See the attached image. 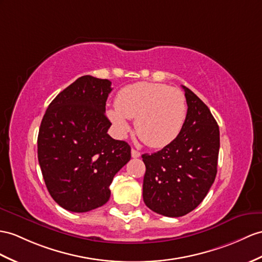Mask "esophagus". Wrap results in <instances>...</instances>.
Here are the masks:
<instances>
[{
    "label": "esophagus",
    "instance_id": "obj_1",
    "mask_svg": "<svg viewBox=\"0 0 262 262\" xmlns=\"http://www.w3.org/2000/svg\"><path fill=\"white\" fill-rule=\"evenodd\" d=\"M131 156H132V158H139L140 156H141V153H140L138 150H136V149H132L131 150Z\"/></svg>",
    "mask_w": 262,
    "mask_h": 262
}]
</instances>
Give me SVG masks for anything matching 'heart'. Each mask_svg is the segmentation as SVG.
I'll return each mask as SVG.
<instances>
[{
  "label": "heart",
  "instance_id": "b5f03b06",
  "mask_svg": "<svg viewBox=\"0 0 262 262\" xmlns=\"http://www.w3.org/2000/svg\"><path fill=\"white\" fill-rule=\"evenodd\" d=\"M107 117L119 136L136 120L139 138L151 148H163L179 136L187 118V100L182 91L162 83L138 82L118 92L116 109Z\"/></svg>",
  "mask_w": 262,
  "mask_h": 262
}]
</instances>
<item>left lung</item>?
Masks as SVG:
<instances>
[{
    "mask_svg": "<svg viewBox=\"0 0 262 262\" xmlns=\"http://www.w3.org/2000/svg\"><path fill=\"white\" fill-rule=\"evenodd\" d=\"M182 88L188 111L179 136L162 150L142 155L145 206L172 218L191 212L205 199L215 179L220 148L219 126L209 107Z\"/></svg>",
    "mask_w": 262,
    "mask_h": 262,
    "instance_id": "left-lung-1",
    "label": "left lung"
}]
</instances>
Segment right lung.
Returning a JSON list of instances; mask_svg holds the SVG:
<instances>
[{
    "label": "right lung",
    "instance_id": "add662e5",
    "mask_svg": "<svg viewBox=\"0 0 262 262\" xmlns=\"http://www.w3.org/2000/svg\"><path fill=\"white\" fill-rule=\"evenodd\" d=\"M111 82L81 76L56 95L42 119L37 158L53 200L72 212H88L110 199V184L131 159L125 141L107 130L105 102Z\"/></svg>",
    "mask_w": 262,
    "mask_h": 262
}]
</instances>
